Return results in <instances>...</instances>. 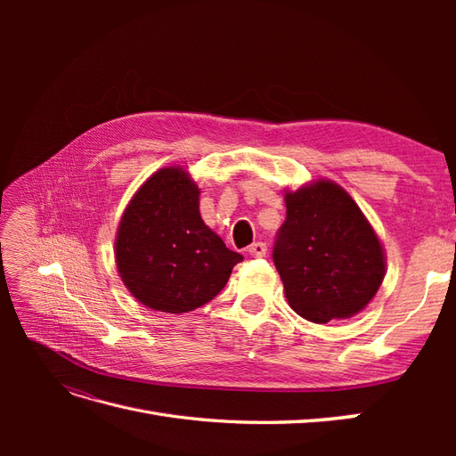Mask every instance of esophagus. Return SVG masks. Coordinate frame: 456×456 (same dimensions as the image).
I'll use <instances>...</instances> for the list:
<instances>
[{"instance_id": "esophagus-1", "label": "esophagus", "mask_w": 456, "mask_h": 456, "mask_svg": "<svg viewBox=\"0 0 456 456\" xmlns=\"http://www.w3.org/2000/svg\"><path fill=\"white\" fill-rule=\"evenodd\" d=\"M266 251H268L266 249V243H262V241H256V243L247 247V253H249V256H253V258L266 256Z\"/></svg>"}]
</instances>
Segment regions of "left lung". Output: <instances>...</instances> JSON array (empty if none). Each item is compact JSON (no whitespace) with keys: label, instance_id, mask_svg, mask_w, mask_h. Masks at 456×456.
<instances>
[{"label":"left lung","instance_id":"8db88e82","mask_svg":"<svg viewBox=\"0 0 456 456\" xmlns=\"http://www.w3.org/2000/svg\"><path fill=\"white\" fill-rule=\"evenodd\" d=\"M285 205L272 258L289 305L314 323L362 312L379 291L386 262L360 207L330 181L289 191Z\"/></svg>","mask_w":456,"mask_h":456}]
</instances>
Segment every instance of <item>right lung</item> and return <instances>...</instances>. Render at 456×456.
Wrapping results in <instances>:
<instances>
[{"mask_svg": "<svg viewBox=\"0 0 456 456\" xmlns=\"http://www.w3.org/2000/svg\"><path fill=\"white\" fill-rule=\"evenodd\" d=\"M243 256L200 215V188L181 167L151 175L121 216L116 262L131 295L151 310L191 312L223 291Z\"/></svg>", "mask_w": 456, "mask_h": 456, "instance_id": "obj_1", "label": "right lung"}]
</instances>
